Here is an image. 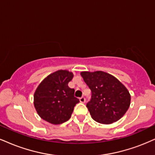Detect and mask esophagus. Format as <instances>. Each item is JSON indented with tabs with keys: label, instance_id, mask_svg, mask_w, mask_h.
I'll return each mask as SVG.
<instances>
[{
	"label": "esophagus",
	"instance_id": "esophagus-1",
	"mask_svg": "<svg viewBox=\"0 0 155 155\" xmlns=\"http://www.w3.org/2000/svg\"><path fill=\"white\" fill-rule=\"evenodd\" d=\"M80 101H81V103H85V97L83 96V97H81V98H80Z\"/></svg>",
	"mask_w": 155,
	"mask_h": 155
}]
</instances>
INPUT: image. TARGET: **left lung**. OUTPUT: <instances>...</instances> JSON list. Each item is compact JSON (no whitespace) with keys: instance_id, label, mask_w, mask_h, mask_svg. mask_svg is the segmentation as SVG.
<instances>
[{"instance_id":"1","label":"left lung","mask_w":155,"mask_h":155,"mask_svg":"<svg viewBox=\"0 0 155 155\" xmlns=\"http://www.w3.org/2000/svg\"><path fill=\"white\" fill-rule=\"evenodd\" d=\"M81 76L91 91L86 106L95 121L110 124L119 120L129 108L131 95L117 78L103 71L82 72Z\"/></svg>"}]
</instances>
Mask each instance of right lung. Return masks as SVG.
I'll return each mask as SVG.
<instances>
[{
	"mask_svg": "<svg viewBox=\"0 0 155 155\" xmlns=\"http://www.w3.org/2000/svg\"><path fill=\"white\" fill-rule=\"evenodd\" d=\"M73 74L68 70H57L45 78L37 87L34 104L39 116L52 124H60L70 119L74 107L80 102L74 97V90L68 86Z\"/></svg>",
	"mask_w": 155,
	"mask_h": 155,
	"instance_id": "add662e5",
	"label": "right lung"
}]
</instances>
